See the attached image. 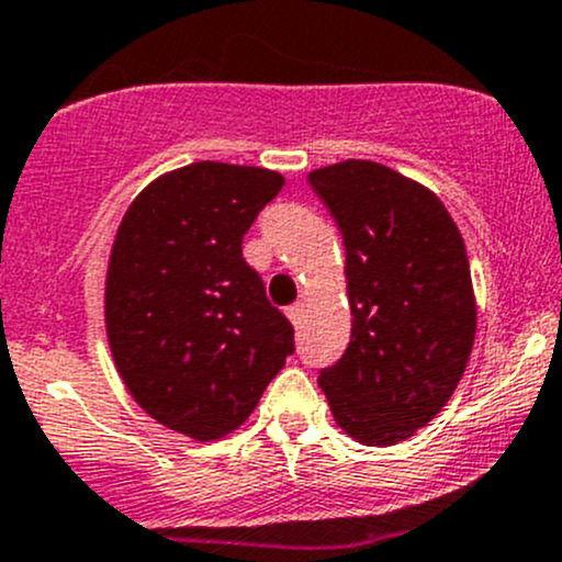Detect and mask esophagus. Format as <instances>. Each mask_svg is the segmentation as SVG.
Masks as SVG:
<instances>
[{
  "instance_id": "34e87169",
  "label": "esophagus",
  "mask_w": 562,
  "mask_h": 562,
  "mask_svg": "<svg viewBox=\"0 0 562 562\" xmlns=\"http://www.w3.org/2000/svg\"><path fill=\"white\" fill-rule=\"evenodd\" d=\"M285 315L291 317L293 326H301V317H304V306H301V304H291V306H288V310H285Z\"/></svg>"
}]
</instances>
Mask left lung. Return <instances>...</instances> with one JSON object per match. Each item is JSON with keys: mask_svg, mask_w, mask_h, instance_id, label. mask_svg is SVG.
<instances>
[{"mask_svg": "<svg viewBox=\"0 0 562 562\" xmlns=\"http://www.w3.org/2000/svg\"><path fill=\"white\" fill-rule=\"evenodd\" d=\"M347 250L352 334L321 371L336 423L371 447L409 439L469 363L476 304L463 236L420 182L374 161L310 172Z\"/></svg>", "mask_w": 562, "mask_h": 562, "instance_id": "1", "label": "left lung"}]
</instances>
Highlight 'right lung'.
<instances>
[{
	"instance_id": "right-lung-1",
	"label": "right lung",
	"mask_w": 562,
	"mask_h": 562,
	"mask_svg": "<svg viewBox=\"0 0 562 562\" xmlns=\"http://www.w3.org/2000/svg\"><path fill=\"white\" fill-rule=\"evenodd\" d=\"M282 186L269 169L199 161L158 177L123 215L104 291L110 350L134 401L177 434H232L296 350L241 258Z\"/></svg>"
}]
</instances>
